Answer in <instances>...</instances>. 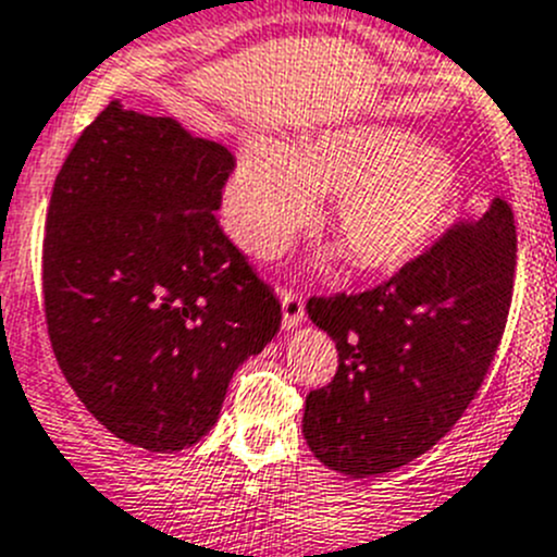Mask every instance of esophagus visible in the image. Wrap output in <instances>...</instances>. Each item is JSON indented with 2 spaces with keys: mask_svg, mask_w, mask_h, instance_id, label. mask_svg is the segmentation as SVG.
Here are the masks:
<instances>
[{
  "mask_svg": "<svg viewBox=\"0 0 557 557\" xmlns=\"http://www.w3.org/2000/svg\"><path fill=\"white\" fill-rule=\"evenodd\" d=\"M277 294H280V301H283V326L296 329L301 321H305V299L288 288H280Z\"/></svg>",
  "mask_w": 557,
  "mask_h": 557,
  "instance_id": "obj_1",
  "label": "esophagus"
}]
</instances>
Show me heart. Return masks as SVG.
<instances>
[{
    "label": "heart",
    "instance_id": "heart-1",
    "mask_svg": "<svg viewBox=\"0 0 557 557\" xmlns=\"http://www.w3.org/2000/svg\"><path fill=\"white\" fill-rule=\"evenodd\" d=\"M460 190L449 154L381 124H339L296 147L252 135L223 193L231 234L261 258L312 223L334 196L329 225L364 272H397L433 242Z\"/></svg>",
    "mask_w": 557,
    "mask_h": 557
}]
</instances>
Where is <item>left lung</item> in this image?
Listing matches in <instances>:
<instances>
[{
    "instance_id": "1",
    "label": "left lung",
    "mask_w": 557,
    "mask_h": 557,
    "mask_svg": "<svg viewBox=\"0 0 557 557\" xmlns=\"http://www.w3.org/2000/svg\"><path fill=\"white\" fill-rule=\"evenodd\" d=\"M515 256V214L493 196L476 223L446 234L388 283L307 301L339 354L337 375L307 394L301 419L323 466L381 476L455 428L498 350Z\"/></svg>"
}]
</instances>
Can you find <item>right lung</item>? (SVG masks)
Returning <instances> with one entry per match:
<instances>
[{"mask_svg": "<svg viewBox=\"0 0 557 557\" xmlns=\"http://www.w3.org/2000/svg\"><path fill=\"white\" fill-rule=\"evenodd\" d=\"M231 165L223 144L113 100L53 182L48 337L81 403L124 444H198L236 367L283 321L214 218Z\"/></svg>", "mask_w": 557, "mask_h": 557, "instance_id": "right-lung-1", "label": "right lung"}]
</instances>
